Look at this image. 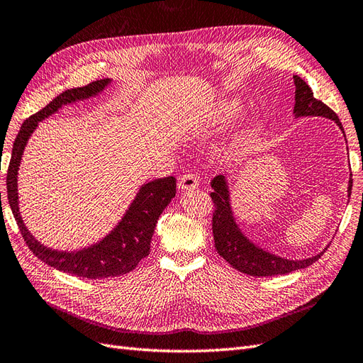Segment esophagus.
Here are the masks:
<instances>
[{"label":"esophagus","mask_w":363,"mask_h":363,"mask_svg":"<svg viewBox=\"0 0 363 363\" xmlns=\"http://www.w3.org/2000/svg\"><path fill=\"white\" fill-rule=\"evenodd\" d=\"M178 187L179 190H194L199 187V179H198V174L194 173H185L179 178L178 182Z\"/></svg>","instance_id":"obj_1"}]
</instances>
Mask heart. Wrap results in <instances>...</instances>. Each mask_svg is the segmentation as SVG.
<instances>
[{
    "mask_svg": "<svg viewBox=\"0 0 363 363\" xmlns=\"http://www.w3.org/2000/svg\"><path fill=\"white\" fill-rule=\"evenodd\" d=\"M242 111V103L237 99H223L214 108L216 121H230L237 117Z\"/></svg>",
    "mask_w": 363,
    "mask_h": 363,
    "instance_id": "obj_1",
    "label": "heart"
}]
</instances>
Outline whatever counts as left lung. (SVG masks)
Returning <instances> with one entry per match:
<instances>
[{
    "mask_svg": "<svg viewBox=\"0 0 363 363\" xmlns=\"http://www.w3.org/2000/svg\"><path fill=\"white\" fill-rule=\"evenodd\" d=\"M294 82L296 88L294 108L295 117H325L328 120H333L340 128V130L344 132L342 123L339 121L336 113L327 105H324L323 101L313 97V92L306 82L299 76H294ZM211 187L213 193L210 196L214 202L213 235L216 251L234 269H237V271L251 277L283 275L313 264L325 252L327 247L323 252L310 258H304V260H289V258L278 257L262 250L260 246H257L247 239L240 231L239 225L235 223L230 202V190H228V182L225 176H216L211 181ZM351 187H353V179L350 178L348 198L351 194Z\"/></svg>",
    "mask_w": 363,
    "mask_h": 363,
    "instance_id": "1",
    "label": "left lung"
}]
</instances>
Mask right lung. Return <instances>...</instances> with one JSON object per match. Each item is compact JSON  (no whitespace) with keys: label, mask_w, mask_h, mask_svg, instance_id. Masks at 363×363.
I'll list each match as a JSON object with an SVG mask.
<instances>
[{"label":"right lung","mask_w":363,"mask_h":363,"mask_svg":"<svg viewBox=\"0 0 363 363\" xmlns=\"http://www.w3.org/2000/svg\"><path fill=\"white\" fill-rule=\"evenodd\" d=\"M109 84L111 79H101L91 82L86 86L67 89L51 100L44 109L28 117L18 132L7 169L6 182L9 205L30 251L39 260L57 271L82 278H109L133 271L143 258L149 255L155 226H157L161 213L176 194V179L173 176L144 184L118 225L105 239L80 251L64 252L51 250V247L40 245L26 228L23 217L19 214L18 170L28 138L32 137L39 121L53 116L62 106L69 105V103L97 96Z\"/></svg>","instance_id":"right-lung-1"}]
</instances>
